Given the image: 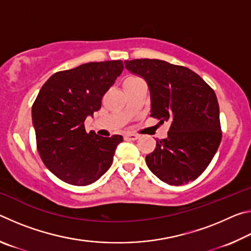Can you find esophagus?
<instances>
[{"label": "esophagus", "mask_w": 251, "mask_h": 251, "mask_svg": "<svg viewBox=\"0 0 251 251\" xmlns=\"http://www.w3.org/2000/svg\"><path fill=\"white\" fill-rule=\"evenodd\" d=\"M139 136L136 135V134H126L125 135V139L127 141H136V139H138Z\"/></svg>", "instance_id": "obj_1"}]
</instances>
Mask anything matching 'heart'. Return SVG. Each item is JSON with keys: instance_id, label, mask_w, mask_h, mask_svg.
I'll use <instances>...</instances> for the list:
<instances>
[{"instance_id": "b5f03b06", "label": "heart", "mask_w": 251, "mask_h": 251, "mask_svg": "<svg viewBox=\"0 0 251 251\" xmlns=\"http://www.w3.org/2000/svg\"><path fill=\"white\" fill-rule=\"evenodd\" d=\"M136 79H139V78H137V77H128V78H127V79L125 80V83H128V82H133V80H136Z\"/></svg>"}]
</instances>
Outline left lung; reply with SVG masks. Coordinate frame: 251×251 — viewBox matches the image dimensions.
<instances>
[{"instance_id": "1", "label": "left lung", "mask_w": 251, "mask_h": 251, "mask_svg": "<svg viewBox=\"0 0 251 251\" xmlns=\"http://www.w3.org/2000/svg\"><path fill=\"white\" fill-rule=\"evenodd\" d=\"M124 64L146 80L151 116L171 122L167 137L157 139L154 151L146 156L148 168L169 185L195 180L210 164L222 141L214 90L192 70L160 59H133Z\"/></svg>"}]
</instances>
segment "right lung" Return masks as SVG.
<instances>
[{"label": "right lung", "mask_w": 251, "mask_h": 251, "mask_svg": "<svg viewBox=\"0 0 251 251\" xmlns=\"http://www.w3.org/2000/svg\"><path fill=\"white\" fill-rule=\"evenodd\" d=\"M124 70L122 61L92 62L57 72L42 86L32 106L37 151L46 167L74 186L93 184L108 171L121 135L86 133L84 122Z\"/></svg>", "instance_id": "add662e5"}]
</instances>
